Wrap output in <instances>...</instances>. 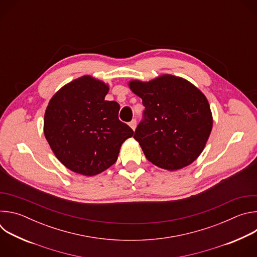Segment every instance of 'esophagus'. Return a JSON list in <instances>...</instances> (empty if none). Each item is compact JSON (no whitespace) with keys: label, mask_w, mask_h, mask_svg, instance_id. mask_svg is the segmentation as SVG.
<instances>
[{"label":"esophagus","mask_w":257,"mask_h":257,"mask_svg":"<svg viewBox=\"0 0 257 257\" xmlns=\"http://www.w3.org/2000/svg\"><path fill=\"white\" fill-rule=\"evenodd\" d=\"M136 124H137V122H136V120H135V119H133V120L129 123V126L132 128V130H133V131L136 129Z\"/></svg>","instance_id":"1"}]
</instances>
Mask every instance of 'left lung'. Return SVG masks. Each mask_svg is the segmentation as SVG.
<instances>
[{
  "label": "left lung",
  "mask_w": 257,
  "mask_h": 257,
  "mask_svg": "<svg viewBox=\"0 0 257 257\" xmlns=\"http://www.w3.org/2000/svg\"><path fill=\"white\" fill-rule=\"evenodd\" d=\"M128 85L145 107L133 137L146 159L168 171L192 164L212 129L205 95L188 80L171 74L146 82L131 80Z\"/></svg>",
  "instance_id": "8db88e82"
}]
</instances>
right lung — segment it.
<instances>
[{
    "mask_svg": "<svg viewBox=\"0 0 257 257\" xmlns=\"http://www.w3.org/2000/svg\"><path fill=\"white\" fill-rule=\"evenodd\" d=\"M108 85L84 75L61 87L46 108L44 133L56 158L72 172L95 176L118 159L133 130L119 120L120 104L105 100Z\"/></svg>",
    "mask_w": 257,
    "mask_h": 257,
    "instance_id": "1",
    "label": "right lung"
}]
</instances>
